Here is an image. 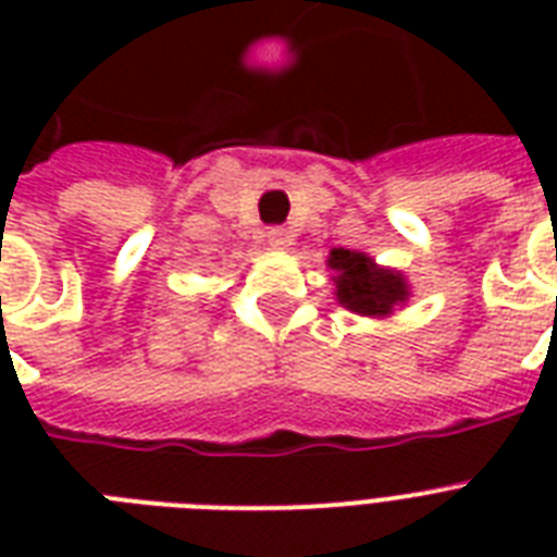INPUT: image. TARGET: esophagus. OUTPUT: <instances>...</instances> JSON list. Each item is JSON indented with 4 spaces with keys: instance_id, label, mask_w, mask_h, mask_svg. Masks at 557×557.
<instances>
[{
    "instance_id": "obj_1",
    "label": "esophagus",
    "mask_w": 557,
    "mask_h": 557,
    "mask_svg": "<svg viewBox=\"0 0 557 557\" xmlns=\"http://www.w3.org/2000/svg\"><path fill=\"white\" fill-rule=\"evenodd\" d=\"M265 236H269V243L274 245V248H283V245L288 243L286 227H269V231H265Z\"/></svg>"
}]
</instances>
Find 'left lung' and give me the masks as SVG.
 Segmentation results:
<instances>
[{
	"label": "left lung",
	"instance_id": "1",
	"mask_svg": "<svg viewBox=\"0 0 557 557\" xmlns=\"http://www.w3.org/2000/svg\"><path fill=\"white\" fill-rule=\"evenodd\" d=\"M330 269L338 271V277H335L338 300L352 312L387 314L393 306L407 297L405 280L393 271L375 269L364 253L335 248L330 253Z\"/></svg>",
	"mask_w": 557,
	"mask_h": 557
}]
</instances>
